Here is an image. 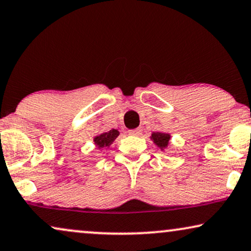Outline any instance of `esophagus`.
Instances as JSON below:
<instances>
[{"label": "esophagus", "instance_id": "obj_1", "mask_svg": "<svg viewBox=\"0 0 251 251\" xmlns=\"http://www.w3.org/2000/svg\"><path fill=\"white\" fill-rule=\"evenodd\" d=\"M143 130L142 128H137V129H133V130H129V133L131 136H140L142 135Z\"/></svg>", "mask_w": 251, "mask_h": 251}]
</instances>
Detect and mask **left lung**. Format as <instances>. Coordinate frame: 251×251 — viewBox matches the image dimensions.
<instances>
[{
  "mask_svg": "<svg viewBox=\"0 0 251 251\" xmlns=\"http://www.w3.org/2000/svg\"><path fill=\"white\" fill-rule=\"evenodd\" d=\"M150 138L154 143V145L159 147L162 152H164L168 147H170V138H171L170 133L161 132V131L152 132V135H151Z\"/></svg>",
  "mask_w": 251,
  "mask_h": 251,
  "instance_id": "left-lung-1",
  "label": "left lung"
}]
</instances>
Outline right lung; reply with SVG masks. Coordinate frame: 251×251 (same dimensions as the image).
Returning a JSON list of instances; mask_svg holds the SVG:
<instances>
[{
  "mask_svg": "<svg viewBox=\"0 0 251 251\" xmlns=\"http://www.w3.org/2000/svg\"><path fill=\"white\" fill-rule=\"evenodd\" d=\"M120 131L118 129H111L108 131H104L99 135L94 137V144L99 150L108 149L109 146L114 143V140L118 138Z\"/></svg>",
  "mask_w": 251,
  "mask_h": 251,
  "instance_id": "add662e5",
  "label": "right lung"
}]
</instances>
